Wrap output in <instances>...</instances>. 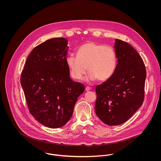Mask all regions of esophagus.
<instances>
[{"label":"esophagus","instance_id":"obj_1","mask_svg":"<svg viewBox=\"0 0 161 161\" xmlns=\"http://www.w3.org/2000/svg\"><path fill=\"white\" fill-rule=\"evenodd\" d=\"M85 90H86V91H90V90H91V87L89 86L86 87V88H85Z\"/></svg>","mask_w":161,"mask_h":161}]
</instances>
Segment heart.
Segmentation results:
<instances>
[{
	"mask_svg": "<svg viewBox=\"0 0 161 161\" xmlns=\"http://www.w3.org/2000/svg\"><path fill=\"white\" fill-rule=\"evenodd\" d=\"M67 65L75 80H80L86 74L89 80L100 81L109 79L114 74L117 65L114 50L102 43L88 42L78 50L77 56L70 54L66 58Z\"/></svg>",
	"mask_w": 161,
	"mask_h": 161,
	"instance_id": "obj_1",
	"label": "heart"
}]
</instances>
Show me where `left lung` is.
Instances as JSON below:
<instances>
[{"mask_svg": "<svg viewBox=\"0 0 161 161\" xmlns=\"http://www.w3.org/2000/svg\"><path fill=\"white\" fill-rule=\"evenodd\" d=\"M114 48L118 59L116 70L95 89L96 114L109 125L123 124L142 106L147 76L143 61L131 45L116 39Z\"/></svg>", "mask_w": 161, "mask_h": 161, "instance_id": "left-lung-1", "label": "left lung"}]
</instances>
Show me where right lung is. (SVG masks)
Listing matches in <instances>:
<instances>
[{"instance_id":"add662e5","label":"right lung","mask_w":161,"mask_h":161,"mask_svg":"<svg viewBox=\"0 0 161 161\" xmlns=\"http://www.w3.org/2000/svg\"><path fill=\"white\" fill-rule=\"evenodd\" d=\"M62 37L48 40L28 56L21 75L30 113L40 123L59 128L71 118L85 86L70 77L66 63L69 47Z\"/></svg>"}]
</instances>
